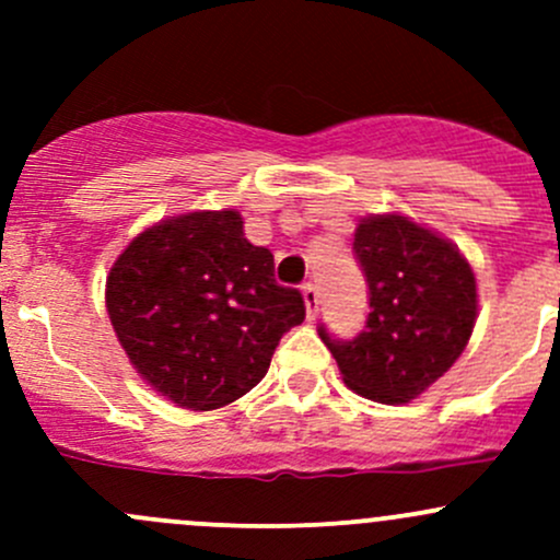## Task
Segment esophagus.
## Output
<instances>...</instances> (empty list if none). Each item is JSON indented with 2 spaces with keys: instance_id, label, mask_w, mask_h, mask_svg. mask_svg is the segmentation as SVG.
<instances>
[{
  "instance_id": "obj_1",
  "label": "esophagus",
  "mask_w": 560,
  "mask_h": 560,
  "mask_svg": "<svg viewBox=\"0 0 560 560\" xmlns=\"http://www.w3.org/2000/svg\"><path fill=\"white\" fill-rule=\"evenodd\" d=\"M303 303H306V314L308 319H314L316 312H319V290L308 281V284H303Z\"/></svg>"
}]
</instances>
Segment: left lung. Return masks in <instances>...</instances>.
I'll list each match as a JSON object with an SVG mask.
<instances>
[{"label":"left lung","instance_id":"obj_1","mask_svg":"<svg viewBox=\"0 0 560 560\" xmlns=\"http://www.w3.org/2000/svg\"><path fill=\"white\" fill-rule=\"evenodd\" d=\"M371 314L354 341L319 338L343 385L376 404H409L447 374L477 322V279L460 248L404 213H371L354 230Z\"/></svg>","mask_w":560,"mask_h":560}]
</instances>
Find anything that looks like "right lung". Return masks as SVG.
I'll use <instances>...</instances> for the list:
<instances>
[{"label":"right lung","mask_w":560,"mask_h":560,"mask_svg":"<svg viewBox=\"0 0 560 560\" xmlns=\"http://www.w3.org/2000/svg\"><path fill=\"white\" fill-rule=\"evenodd\" d=\"M105 306L140 380L180 409L211 411L259 385L281 336L306 319L273 254L235 208L167 217L113 262Z\"/></svg>","instance_id":"right-lung-1"}]
</instances>
